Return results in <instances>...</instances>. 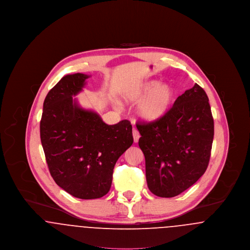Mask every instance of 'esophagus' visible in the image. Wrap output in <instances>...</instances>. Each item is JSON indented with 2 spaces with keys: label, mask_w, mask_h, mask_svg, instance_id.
Segmentation results:
<instances>
[{
  "label": "esophagus",
  "mask_w": 250,
  "mask_h": 250,
  "mask_svg": "<svg viewBox=\"0 0 250 250\" xmlns=\"http://www.w3.org/2000/svg\"><path fill=\"white\" fill-rule=\"evenodd\" d=\"M133 139H134V143H138L139 142V140H140V137H141V135H140V132L137 130V129H133Z\"/></svg>",
  "instance_id": "1"
}]
</instances>
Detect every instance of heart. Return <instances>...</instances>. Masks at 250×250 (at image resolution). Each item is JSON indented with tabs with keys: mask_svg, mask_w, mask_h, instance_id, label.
<instances>
[{
	"mask_svg": "<svg viewBox=\"0 0 250 250\" xmlns=\"http://www.w3.org/2000/svg\"><path fill=\"white\" fill-rule=\"evenodd\" d=\"M125 97L130 103L141 101L138 106V115L146 122H155L164 117L169 110L174 92L168 84L150 81L130 90Z\"/></svg>",
	"mask_w": 250,
	"mask_h": 250,
	"instance_id": "b5f03b06",
	"label": "heart"
}]
</instances>
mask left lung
<instances>
[{
  "label": "left lung",
  "mask_w": 250,
  "mask_h": 250,
  "mask_svg": "<svg viewBox=\"0 0 250 250\" xmlns=\"http://www.w3.org/2000/svg\"><path fill=\"white\" fill-rule=\"evenodd\" d=\"M146 180L155 196L172 198L205 172L214 139V119L205 91L196 83L175 100L166 115L138 122Z\"/></svg>",
  "instance_id": "1"
}]
</instances>
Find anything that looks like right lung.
<instances>
[{"instance_id": "add662e5", "label": "right lung", "mask_w": 250, "mask_h": 250, "mask_svg": "<svg viewBox=\"0 0 250 250\" xmlns=\"http://www.w3.org/2000/svg\"><path fill=\"white\" fill-rule=\"evenodd\" d=\"M89 77L82 73L62 77L46 96L40 121L41 143L52 178L83 200L107 194L118 158L133 143L128 120L108 125L73 98Z\"/></svg>"}]
</instances>
